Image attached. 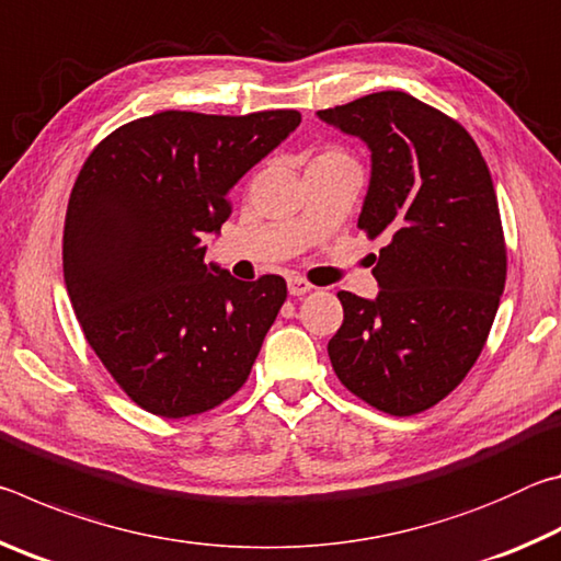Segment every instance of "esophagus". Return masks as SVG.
<instances>
[{"mask_svg":"<svg viewBox=\"0 0 561 561\" xmlns=\"http://www.w3.org/2000/svg\"><path fill=\"white\" fill-rule=\"evenodd\" d=\"M311 289H314V287H311L307 279H301V277H291L289 279V294H291V297H304V294L311 291Z\"/></svg>","mask_w":561,"mask_h":561,"instance_id":"esophagus-1","label":"esophagus"}]
</instances>
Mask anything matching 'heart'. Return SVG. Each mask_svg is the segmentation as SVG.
<instances>
[{
	"instance_id": "b5f03b06",
	"label": "heart",
	"mask_w": 561,
	"mask_h": 561,
	"mask_svg": "<svg viewBox=\"0 0 561 561\" xmlns=\"http://www.w3.org/2000/svg\"><path fill=\"white\" fill-rule=\"evenodd\" d=\"M329 163H354V160H351L346 150H341L336 146L321 148V150H317L314 158H311V165H329Z\"/></svg>"
}]
</instances>
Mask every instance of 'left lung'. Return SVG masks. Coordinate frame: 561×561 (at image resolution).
Wrapping results in <instances>:
<instances>
[{"instance_id":"8db88e82","label":"left lung","mask_w":561,"mask_h":561,"mask_svg":"<svg viewBox=\"0 0 561 561\" xmlns=\"http://www.w3.org/2000/svg\"><path fill=\"white\" fill-rule=\"evenodd\" d=\"M319 118L371 148L358 230L383 237L378 297L339 291L334 374L391 415L440 403L478 360L507 279V247L485 158L458 121L403 91L368 93Z\"/></svg>"}]
</instances>
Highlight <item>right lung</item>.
<instances>
[{
  "label": "right lung",
  "instance_id": "add662e5",
  "mask_svg": "<svg viewBox=\"0 0 561 561\" xmlns=\"http://www.w3.org/2000/svg\"><path fill=\"white\" fill-rule=\"evenodd\" d=\"M299 121L294 108L153 113L108 133L79 170L66 291L89 346L144 411L201 415L250 376L287 282L205 264V234L232 215L230 187Z\"/></svg>",
  "mask_w": 561,
  "mask_h": 561
}]
</instances>
